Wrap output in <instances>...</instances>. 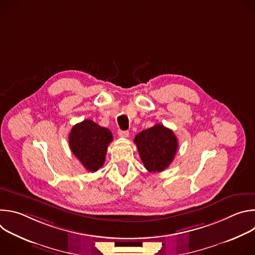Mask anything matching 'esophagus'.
Segmentation results:
<instances>
[{"instance_id":"esophagus-1","label":"esophagus","mask_w":255,"mask_h":255,"mask_svg":"<svg viewBox=\"0 0 255 255\" xmlns=\"http://www.w3.org/2000/svg\"><path fill=\"white\" fill-rule=\"evenodd\" d=\"M118 134H119V136L120 137H122V138H127L128 136H129V132L128 131H123V130H119L118 131Z\"/></svg>"}]
</instances>
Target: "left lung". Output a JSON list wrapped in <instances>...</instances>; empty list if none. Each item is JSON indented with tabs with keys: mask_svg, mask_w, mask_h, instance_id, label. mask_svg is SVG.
Here are the masks:
<instances>
[{
	"mask_svg": "<svg viewBox=\"0 0 255 255\" xmlns=\"http://www.w3.org/2000/svg\"><path fill=\"white\" fill-rule=\"evenodd\" d=\"M134 143L144 167L150 172H160L167 168L178 147L177 138L172 130L161 124L138 133Z\"/></svg>",
	"mask_w": 255,
	"mask_h": 255,
	"instance_id": "left-lung-1",
	"label": "left lung"
}]
</instances>
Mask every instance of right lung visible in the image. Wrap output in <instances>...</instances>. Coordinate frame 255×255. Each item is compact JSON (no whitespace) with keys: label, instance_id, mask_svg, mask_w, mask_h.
Returning a JSON list of instances; mask_svg holds the SVG:
<instances>
[{"label":"right lung","instance_id":"right-lung-1","mask_svg":"<svg viewBox=\"0 0 255 255\" xmlns=\"http://www.w3.org/2000/svg\"><path fill=\"white\" fill-rule=\"evenodd\" d=\"M113 140L112 132L92 120H85L71 128L68 142L75 156L84 167L95 172L103 166L108 145Z\"/></svg>","mask_w":255,"mask_h":255}]
</instances>
